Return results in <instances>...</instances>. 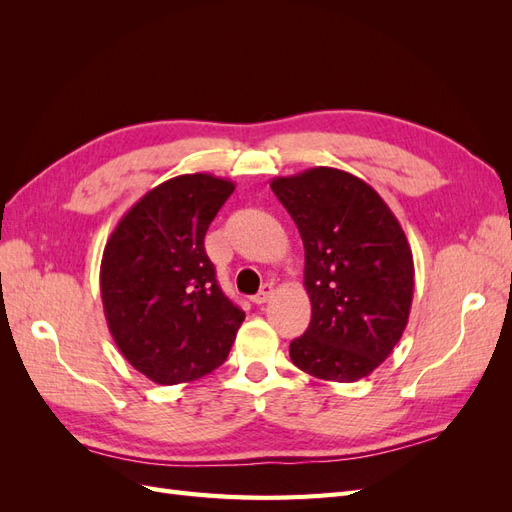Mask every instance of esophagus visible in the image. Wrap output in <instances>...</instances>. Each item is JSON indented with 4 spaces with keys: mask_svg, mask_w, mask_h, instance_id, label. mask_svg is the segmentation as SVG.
<instances>
[{
    "mask_svg": "<svg viewBox=\"0 0 512 512\" xmlns=\"http://www.w3.org/2000/svg\"><path fill=\"white\" fill-rule=\"evenodd\" d=\"M271 297H273V286H271V284H265V286L260 288V292L256 294V297H254L252 301H254L256 305H265Z\"/></svg>",
    "mask_w": 512,
    "mask_h": 512,
    "instance_id": "34e87169",
    "label": "esophagus"
}]
</instances>
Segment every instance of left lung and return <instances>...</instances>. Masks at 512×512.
I'll list each match as a JSON object with an SVG mask.
<instances>
[{
    "label": "left lung",
    "mask_w": 512,
    "mask_h": 512,
    "mask_svg": "<svg viewBox=\"0 0 512 512\" xmlns=\"http://www.w3.org/2000/svg\"><path fill=\"white\" fill-rule=\"evenodd\" d=\"M271 190L297 224L305 247L307 331L290 359L329 382L369 376L408 324L414 262L406 232L363 179L329 166L275 177Z\"/></svg>",
    "instance_id": "1"
}]
</instances>
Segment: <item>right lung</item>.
I'll return each instance as SVG.
<instances>
[{
  "mask_svg": "<svg viewBox=\"0 0 512 512\" xmlns=\"http://www.w3.org/2000/svg\"><path fill=\"white\" fill-rule=\"evenodd\" d=\"M235 183L179 175L149 190L106 241L104 316L119 352L158 384L218 369L245 318L215 280L205 235Z\"/></svg>",
  "mask_w": 512,
  "mask_h": 512,
  "instance_id": "add662e5",
  "label": "right lung"
}]
</instances>
